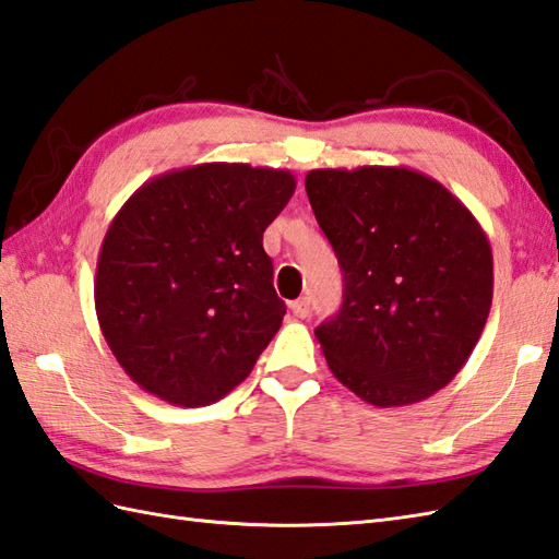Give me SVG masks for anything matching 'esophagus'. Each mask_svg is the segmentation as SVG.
Returning a JSON list of instances; mask_svg holds the SVG:
<instances>
[{
  "mask_svg": "<svg viewBox=\"0 0 559 559\" xmlns=\"http://www.w3.org/2000/svg\"><path fill=\"white\" fill-rule=\"evenodd\" d=\"M290 311H293V314H295L297 319L309 317V300H307V297H300V300L290 302Z\"/></svg>",
  "mask_w": 559,
  "mask_h": 559,
  "instance_id": "1",
  "label": "esophagus"
}]
</instances>
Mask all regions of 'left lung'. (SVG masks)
Masks as SVG:
<instances>
[{
  "label": "left lung",
  "mask_w": 559,
  "mask_h": 559,
  "mask_svg": "<svg viewBox=\"0 0 559 559\" xmlns=\"http://www.w3.org/2000/svg\"><path fill=\"white\" fill-rule=\"evenodd\" d=\"M305 188L345 281L341 311L314 331L329 369L376 407L431 397L486 326L492 254L481 224L407 166L314 168Z\"/></svg>",
  "instance_id": "8db88e82"
}]
</instances>
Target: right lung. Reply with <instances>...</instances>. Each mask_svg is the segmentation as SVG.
<instances>
[{
    "label": "right lung",
    "mask_w": 559,
    "mask_h": 559,
    "mask_svg": "<svg viewBox=\"0 0 559 559\" xmlns=\"http://www.w3.org/2000/svg\"><path fill=\"white\" fill-rule=\"evenodd\" d=\"M295 186L285 168L198 164L147 180L114 216L95 311L142 391L204 407L248 379L285 314L262 236Z\"/></svg>",
    "instance_id": "1"
}]
</instances>
